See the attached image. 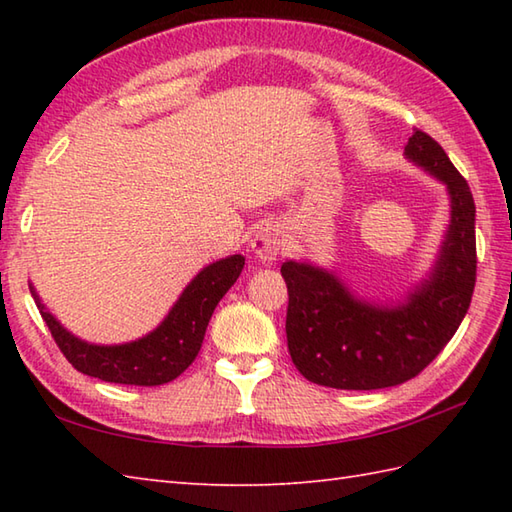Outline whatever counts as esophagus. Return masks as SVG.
Listing matches in <instances>:
<instances>
[{"label": "esophagus", "instance_id": "esophagus-1", "mask_svg": "<svg viewBox=\"0 0 512 512\" xmlns=\"http://www.w3.org/2000/svg\"><path fill=\"white\" fill-rule=\"evenodd\" d=\"M281 244H284V233H281L279 224L268 222L250 239V250H253L259 262L273 264L279 255Z\"/></svg>", "mask_w": 512, "mask_h": 512}]
</instances>
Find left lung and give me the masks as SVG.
Wrapping results in <instances>:
<instances>
[{"label":"left lung","instance_id":"obj_1","mask_svg":"<svg viewBox=\"0 0 512 512\" xmlns=\"http://www.w3.org/2000/svg\"><path fill=\"white\" fill-rule=\"evenodd\" d=\"M405 158L447 187L451 220L431 270L400 301L358 297L328 268L281 264L288 286L286 336L292 363L310 383L385 389L418 376L460 328L475 288V202L444 149L413 132Z\"/></svg>","mask_w":512,"mask_h":512}]
</instances>
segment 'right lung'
I'll return each mask as SVG.
<instances>
[{"mask_svg": "<svg viewBox=\"0 0 512 512\" xmlns=\"http://www.w3.org/2000/svg\"><path fill=\"white\" fill-rule=\"evenodd\" d=\"M242 268L244 255H228L204 266L180 292L167 317L154 330L136 341L114 345L79 339L68 328H63L32 284L30 295L59 350L74 369L101 378L105 383L156 387L171 383L195 361L215 306L235 284Z\"/></svg>", "mask_w": 512, "mask_h": 512, "instance_id": "right-lung-1", "label": "right lung"}]
</instances>
